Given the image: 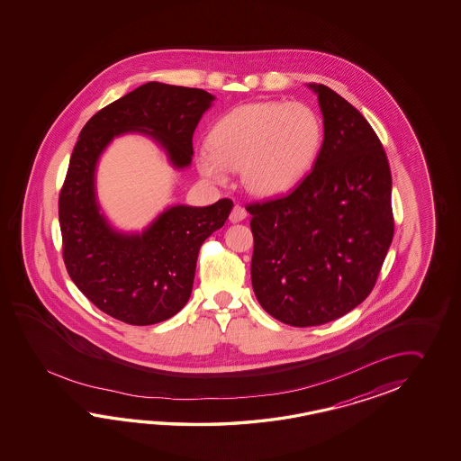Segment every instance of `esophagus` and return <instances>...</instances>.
Wrapping results in <instances>:
<instances>
[{
    "label": "esophagus",
    "instance_id": "34e87169",
    "mask_svg": "<svg viewBox=\"0 0 461 461\" xmlns=\"http://www.w3.org/2000/svg\"><path fill=\"white\" fill-rule=\"evenodd\" d=\"M245 217H247V211H245L244 206L235 204L229 219H230V222H240V221H244Z\"/></svg>",
    "mask_w": 461,
    "mask_h": 461
}]
</instances>
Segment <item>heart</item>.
Segmentation results:
<instances>
[{
    "mask_svg": "<svg viewBox=\"0 0 461 461\" xmlns=\"http://www.w3.org/2000/svg\"><path fill=\"white\" fill-rule=\"evenodd\" d=\"M323 140V120L306 104H245L217 118L207 138L209 147L197 151V167L219 185L229 181V169H240L249 191L274 196L308 175Z\"/></svg>",
    "mask_w": 461,
    "mask_h": 461,
    "instance_id": "1",
    "label": "heart"
}]
</instances>
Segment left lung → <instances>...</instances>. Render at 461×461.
Wrapping results in <instances>:
<instances>
[{"label": "left lung", "mask_w": 461, "mask_h": 461, "mask_svg": "<svg viewBox=\"0 0 461 461\" xmlns=\"http://www.w3.org/2000/svg\"><path fill=\"white\" fill-rule=\"evenodd\" d=\"M313 171L290 194L247 204L252 286L275 320L306 328L349 313L373 292L393 237L392 176L363 113L323 84Z\"/></svg>", "instance_id": "8db88e82"}]
</instances>
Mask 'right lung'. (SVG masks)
<instances>
[{
    "instance_id": "right-lung-1",
    "label": "right lung",
    "mask_w": 461,
    "mask_h": 461,
    "mask_svg": "<svg viewBox=\"0 0 461 461\" xmlns=\"http://www.w3.org/2000/svg\"><path fill=\"white\" fill-rule=\"evenodd\" d=\"M214 97L203 88L148 82L98 110L78 135L59 194L62 257L72 282L112 318L159 323L187 303L203 242L224 226L234 203L167 209L141 235L118 234L98 212L95 165L112 138L141 131L176 167L193 157V135Z\"/></svg>"
}]
</instances>
